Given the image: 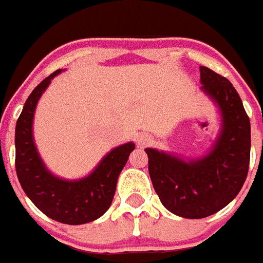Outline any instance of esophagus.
Wrapping results in <instances>:
<instances>
[{
    "instance_id": "esophagus-1",
    "label": "esophagus",
    "mask_w": 263,
    "mask_h": 263,
    "mask_svg": "<svg viewBox=\"0 0 263 263\" xmlns=\"http://www.w3.org/2000/svg\"><path fill=\"white\" fill-rule=\"evenodd\" d=\"M152 141V137L148 136V134H139V136L137 137V143H138V146H141V147L147 146Z\"/></svg>"
}]
</instances>
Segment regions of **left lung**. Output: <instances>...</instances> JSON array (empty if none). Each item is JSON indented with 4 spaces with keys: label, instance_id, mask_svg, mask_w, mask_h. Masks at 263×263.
Here are the masks:
<instances>
[{
    "label": "left lung",
    "instance_id": "left-lung-1",
    "mask_svg": "<svg viewBox=\"0 0 263 263\" xmlns=\"http://www.w3.org/2000/svg\"><path fill=\"white\" fill-rule=\"evenodd\" d=\"M204 93L220 115V130L201 157L145 148L153 187L164 208L184 218L218 212L241 191L250 160V121L240 95L228 79L200 67Z\"/></svg>",
    "mask_w": 263,
    "mask_h": 263
}]
</instances>
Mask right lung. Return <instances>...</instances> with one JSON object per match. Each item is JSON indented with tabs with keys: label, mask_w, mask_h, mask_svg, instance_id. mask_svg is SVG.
Instances as JSON below:
<instances>
[{
	"label": "right lung",
	"mask_w": 263,
	"mask_h": 263,
	"mask_svg": "<svg viewBox=\"0 0 263 263\" xmlns=\"http://www.w3.org/2000/svg\"><path fill=\"white\" fill-rule=\"evenodd\" d=\"M58 69L34 88L15 125V170L22 190L39 211L55 221L81 225L95 221L110 206L118 176L136 145L126 142L110 152L84 178L64 179L52 174L36 148L32 122L39 99Z\"/></svg>",
	"instance_id": "obj_1"
}]
</instances>
